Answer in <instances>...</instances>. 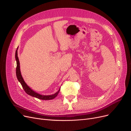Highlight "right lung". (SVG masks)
Returning <instances> with one entry per match:
<instances>
[{
    "label": "right lung",
    "instance_id": "obj_1",
    "mask_svg": "<svg viewBox=\"0 0 131 131\" xmlns=\"http://www.w3.org/2000/svg\"><path fill=\"white\" fill-rule=\"evenodd\" d=\"M18 47L17 48V49L16 50V52H15V59L16 60V64H17V66H16V77L17 78L18 81L20 82V83L21 84L24 90L25 91V92L27 94H29L32 97L37 98L38 99H41V100H51L54 99L55 97H57V95H58L60 90V88H59V90L56 92L55 93L53 94H51V95H42V94H40L36 92H35L34 91H33L32 89H31L28 85L26 84V83L25 82L22 75H21V73H20V66H19V59H18V57L17 56V50H18Z\"/></svg>",
    "mask_w": 131,
    "mask_h": 131
}]
</instances>
